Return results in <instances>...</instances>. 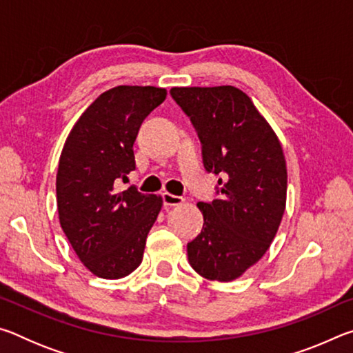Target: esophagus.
<instances>
[{"label": "esophagus", "mask_w": 353, "mask_h": 353, "mask_svg": "<svg viewBox=\"0 0 353 353\" xmlns=\"http://www.w3.org/2000/svg\"><path fill=\"white\" fill-rule=\"evenodd\" d=\"M162 201H163V205L174 207V205H181L183 202V198H181V196H176V194H171V193H162Z\"/></svg>", "instance_id": "34e87169"}]
</instances>
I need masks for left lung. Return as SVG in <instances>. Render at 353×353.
Returning a JSON list of instances; mask_svg holds the SVG:
<instances>
[{"label":"left lung","mask_w":353,"mask_h":353,"mask_svg":"<svg viewBox=\"0 0 353 353\" xmlns=\"http://www.w3.org/2000/svg\"><path fill=\"white\" fill-rule=\"evenodd\" d=\"M208 172L221 174L219 199L199 202L201 234L187 244L199 276L230 282L255 265L276 236L286 204V162L276 132L240 88L174 87Z\"/></svg>","instance_id":"8db88e82"}]
</instances>
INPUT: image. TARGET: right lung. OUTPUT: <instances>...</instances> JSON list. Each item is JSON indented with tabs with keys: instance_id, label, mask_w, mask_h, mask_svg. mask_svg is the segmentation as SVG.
Here are the masks:
<instances>
[{
	"instance_id": "obj_1",
	"label": "right lung",
	"mask_w": 353,
	"mask_h": 353,
	"mask_svg": "<svg viewBox=\"0 0 353 353\" xmlns=\"http://www.w3.org/2000/svg\"><path fill=\"white\" fill-rule=\"evenodd\" d=\"M165 88L118 85L88 105L65 141L56 179L63 234L83 266L101 279H121L140 266L162 198L135 187L119 191L135 170L134 143Z\"/></svg>"
}]
</instances>
